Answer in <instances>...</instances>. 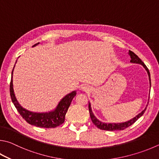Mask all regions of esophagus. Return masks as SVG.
Here are the masks:
<instances>
[{"label": "esophagus", "instance_id": "esophagus-1", "mask_svg": "<svg viewBox=\"0 0 159 159\" xmlns=\"http://www.w3.org/2000/svg\"><path fill=\"white\" fill-rule=\"evenodd\" d=\"M81 89L82 90H83V91H85V92H88V91H89V87L88 85H83L82 87H81Z\"/></svg>", "mask_w": 159, "mask_h": 159}]
</instances>
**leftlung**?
I'll list each match as a JSON object with an SVG mask.
<instances>
[{"label":"left lung","mask_w":159,"mask_h":159,"mask_svg":"<svg viewBox=\"0 0 159 159\" xmlns=\"http://www.w3.org/2000/svg\"><path fill=\"white\" fill-rule=\"evenodd\" d=\"M129 55L130 56V57H131V60H130V62H131V63H135V64L141 65L144 68H145V70L147 71V72H148V74L149 76V85H150L149 87H151V79H150V73H149L148 67H146V65L144 64V62L140 60V58H139V57H138L137 55H135L134 52L129 51ZM149 92H150V91H149ZM148 102H149V99H148ZM147 106H148V105L146 106L145 108L144 109L142 112H140L139 114H138L136 116H135L134 118H132V119L129 120L128 121H126V122H118V123H112V122L106 123V122H101L100 120L97 119V117L94 115L93 112H92L90 102H89V104H88L89 115H90V117H91L92 122H93V124L95 126H97V128H99V129H102V130H106V131H117V130H124L126 128L129 127V126L132 125L133 124H134L135 121L138 119V118H140L144 114V112H145V110L147 108Z\"/></svg>","instance_id":"obj_1"}]
</instances>
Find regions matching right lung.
I'll use <instances>...</instances> for the list:
<instances>
[{
    "label": "right lung",
    "mask_w": 159,
    "mask_h": 159,
    "mask_svg": "<svg viewBox=\"0 0 159 159\" xmlns=\"http://www.w3.org/2000/svg\"><path fill=\"white\" fill-rule=\"evenodd\" d=\"M39 44V42L34 44L33 47H36ZM16 61L15 64L16 63ZM14 67H15V65H14L12 71H11L10 86V96L14 106H15L19 113L21 115L22 117L30 125L42 128H55L64 123L65 115L67 113L69 107H70L72 99L76 95V90L72 91L70 93L65 95L57 103L56 107L51 111L42 112L30 111L22 107L18 101H17L15 94H14L13 85V72Z\"/></svg>",
    "instance_id": "1"
}]
</instances>
